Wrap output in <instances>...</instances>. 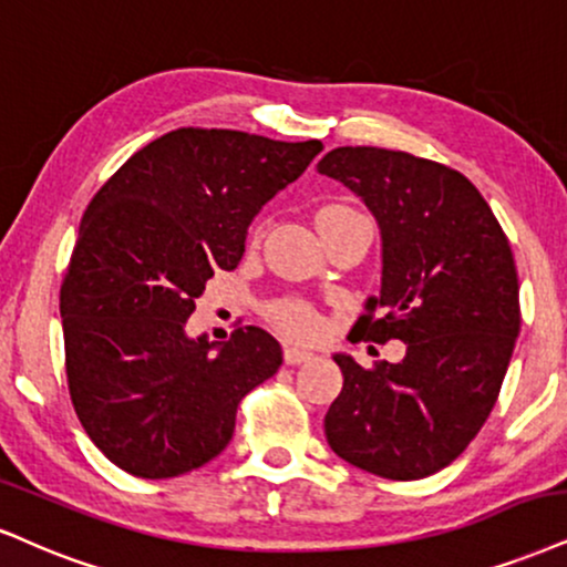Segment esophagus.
Here are the masks:
<instances>
[{"label": "esophagus", "instance_id": "1", "mask_svg": "<svg viewBox=\"0 0 567 567\" xmlns=\"http://www.w3.org/2000/svg\"><path fill=\"white\" fill-rule=\"evenodd\" d=\"M284 360H286V365H302V362L312 360V352H310V349L286 347V349H284Z\"/></svg>", "mask_w": 567, "mask_h": 567}]
</instances>
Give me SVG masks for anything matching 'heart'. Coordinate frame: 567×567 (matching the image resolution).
<instances>
[{
    "mask_svg": "<svg viewBox=\"0 0 567 567\" xmlns=\"http://www.w3.org/2000/svg\"><path fill=\"white\" fill-rule=\"evenodd\" d=\"M339 213H352V209L344 205H328L318 213V218H326V215H339ZM270 320L281 331L289 333V337L297 339H312L320 331V318L312 307L302 302H278L270 307Z\"/></svg>",
    "mask_w": 567,
    "mask_h": 567,
    "instance_id": "obj_1",
    "label": "heart"
}]
</instances>
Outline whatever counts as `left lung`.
I'll list each match as a JSON object with an SVG mask.
<instances>
[{"label":"left lung","instance_id":"obj_1","mask_svg":"<svg viewBox=\"0 0 567 567\" xmlns=\"http://www.w3.org/2000/svg\"><path fill=\"white\" fill-rule=\"evenodd\" d=\"M365 202L381 228V295L352 341L408 344L402 362L344 375L326 439L349 465L417 481L465 452L497 402L520 331L518 270L505 230L463 173L408 152L339 146L318 163Z\"/></svg>","mask_w":567,"mask_h":567}]
</instances>
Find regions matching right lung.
I'll return each mask as SVG.
<instances>
[{
  "label": "right lung",
  "instance_id": "1",
  "mask_svg": "<svg viewBox=\"0 0 567 567\" xmlns=\"http://www.w3.org/2000/svg\"><path fill=\"white\" fill-rule=\"evenodd\" d=\"M323 150L178 128L117 167L83 213L60 289L68 389L104 457L138 478L184 476L226 450L236 408L281 368L257 326L188 339L215 270H234L268 199Z\"/></svg>",
  "mask_w": 567,
  "mask_h": 567
}]
</instances>
